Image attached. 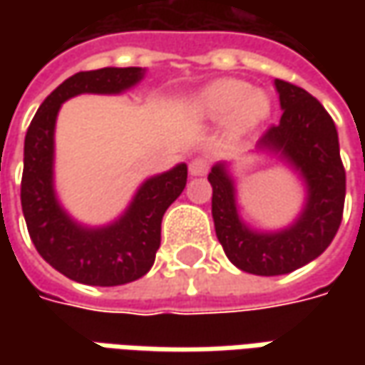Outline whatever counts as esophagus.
<instances>
[{"instance_id": "1", "label": "esophagus", "mask_w": 365, "mask_h": 365, "mask_svg": "<svg viewBox=\"0 0 365 365\" xmlns=\"http://www.w3.org/2000/svg\"><path fill=\"white\" fill-rule=\"evenodd\" d=\"M189 173L190 176H205L209 173V162L205 160V158H195L189 164Z\"/></svg>"}]
</instances>
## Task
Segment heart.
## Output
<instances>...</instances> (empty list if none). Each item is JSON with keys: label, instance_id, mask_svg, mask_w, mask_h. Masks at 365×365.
Segmentation results:
<instances>
[{"label": "heart", "instance_id": "1", "mask_svg": "<svg viewBox=\"0 0 365 365\" xmlns=\"http://www.w3.org/2000/svg\"><path fill=\"white\" fill-rule=\"evenodd\" d=\"M189 111L201 120H225L235 135L252 132L270 115L266 91L250 87L240 78H217L205 85L189 99Z\"/></svg>", "mask_w": 365, "mask_h": 365}]
</instances>
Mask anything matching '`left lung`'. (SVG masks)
I'll use <instances>...</instances> for the list:
<instances>
[{
  "mask_svg": "<svg viewBox=\"0 0 365 365\" xmlns=\"http://www.w3.org/2000/svg\"><path fill=\"white\" fill-rule=\"evenodd\" d=\"M282 118L247 154L268 156L299 176L301 211L280 230H258L244 221L232 162L209 173L211 215L219 244L235 268L256 276H280L319 258L339 230L345 201V170L335 123L311 93L274 78Z\"/></svg>",
  "mask_w": 365,
  "mask_h": 365,
  "instance_id": "obj_1",
  "label": "left lung"
}]
</instances>
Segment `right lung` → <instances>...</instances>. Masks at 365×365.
Instances as JSON below:
<instances>
[{
	"label": "right lung",
	"mask_w": 365,
	"mask_h": 365,
	"mask_svg": "<svg viewBox=\"0 0 365 365\" xmlns=\"http://www.w3.org/2000/svg\"><path fill=\"white\" fill-rule=\"evenodd\" d=\"M146 75L142 66H106L68 77L38 107L24 140L21 211L36 250L54 270L89 287L128 284L152 268L160 247L166 209L187 185V164L148 176L115 219L87 225L61 203L54 185V132L64 101L93 95H121Z\"/></svg>",
	"instance_id": "right-lung-1"
}]
</instances>
